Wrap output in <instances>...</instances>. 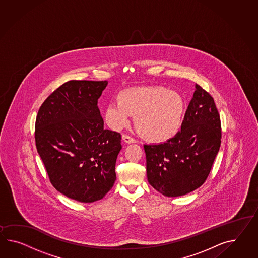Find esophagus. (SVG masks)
<instances>
[{
	"instance_id": "34e87169",
	"label": "esophagus",
	"mask_w": 258,
	"mask_h": 258,
	"mask_svg": "<svg viewBox=\"0 0 258 258\" xmlns=\"http://www.w3.org/2000/svg\"><path fill=\"white\" fill-rule=\"evenodd\" d=\"M122 139H123V141H124L125 143H126V144H134V143H136V140H135V139L132 138V137L126 135V134L122 135Z\"/></svg>"
}]
</instances>
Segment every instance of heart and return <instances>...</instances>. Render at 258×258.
Segmentation results:
<instances>
[{"label":"heart","instance_id":"obj_1","mask_svg":"<svg viewBox=\"0 0 258 258\" xmlns=\"http://www.w3.org/2000/svg\"><path fill=\"white\" fill-rule=\"evenodd\" d=\"M116 103H109L104 111L107 124L113 130L126 125L131 114L144 138L164 143L173 138L182 126L185 102L181 95L163 87H139L117 95Z\"/></svg>","mask_w":258,"mask_h":258}]
</instances>
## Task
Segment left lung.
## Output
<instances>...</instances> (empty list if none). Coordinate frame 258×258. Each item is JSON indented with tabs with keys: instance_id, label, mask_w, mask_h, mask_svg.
I'll return each instance as SVG.
<instances>
[{
	"instance_id": "obj_1",
	"label": "left lung",
	"mask_w": 258,
	"mask_h": 258,
	"mask_svg": "<svg viewBox=\"0 0 258 258\" xmlns=\"http://www.w3.org/2000/svg\"><path fill=\"white\" fill-rule=\"evenodd\" d=\"M220 115L214 98L196 85L181 132L158 145H145L148 182L166 197L188 194L206 181L219 151Z\"/></svg>"
}]
</instances>
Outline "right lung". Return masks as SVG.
<instances>
[{"label":"right lung","instance_id":"right-lung-1","mask_svg":"<svg viewBox=\"0 0 258 258\" xmlns=\"http://www.w3.org/2000/svg\"><path fill=\"white\" fill-rule=\"evenodd\" d=\"M107 84L64 83L38 111L35 144L50 182L58 192L79 202L100 201L116 179L121 135L103 128L98 107Z\"/></svg>","mask_w":258,"mask_h":258}]
</instances>
